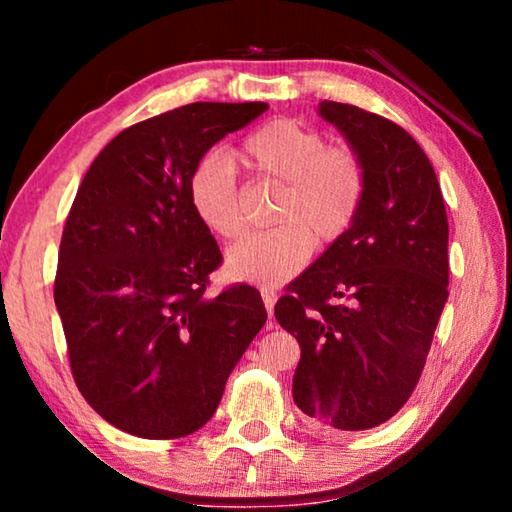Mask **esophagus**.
Here are the masks:
<instances>
[{
	"label": "esophagus",
	"instance_id": "esophagus-1",
	"mask_svg": "<svg viewBox=\"0 0 512 512\" xmlns=\"http://www.w3.org/2000/svg\"><path fill=\"white\" fill-rule=\"evenodd\" d=\"M261 298L265 303V310H268V317L272 319V312H275V303H277V293L265 286V289H261Z\"/></svg>",
	"mask_w": 512,
	"mask_h": 512
}]
</instances>
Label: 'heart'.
Here are the masks:
<instances>
[{"label": "heart", "mask_w": 512, "mask_h": 512, "mask_svg": "<svg viewBox=\"0 0 512 512\" xmlns=\"http://www.w3.org/2000/svg\"><path fill=\"white\" fill-rule=\"evenodd\" d=\"M240 158L256 177L282 184L272 216L282 226L233 244L226 272L240 282L282 284L307 263L312 242L328 247L352 228L366 195V170L352 149L328 146L321 132L286 118L251 132ZM188 202L216 237L242 230L235 167L221 153H209L195 165Z\"/></svg>", "instance_id": "1"}]
</instances>
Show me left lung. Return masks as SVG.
Here are the masks:
<instances>
[{"mask_svg":"<svg viewBox=\"0 0 512 512\" xmlns=\"http://www.w3.org/2000/svg\"><path fill=\"white\" fill-rule=\"evenodd\" d=\"M366 170L352 228L293 279L275 317L300 345L293 401L324 429L387 422L422 375L447 300V214L436 172L401 125L319 102Z\"/></svg>","mask_w":512,"mask_h":512,"instance_id":"left-lung-1","label":"left lung"}]
</instances>
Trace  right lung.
Listing matches in <instances>:
<instances>
[{"mask_svg":"<svg viewBox=\"0 0 512 512\" xmlns=\"http://www.w3.org/2000/svg\"><path fill=\"white\" fill-rule=\"evenodd\" d=\"M265 109L195 102L132 125L104 146L76 193L55 307L76 387L130 436L202 429L268 319L247 284L207 296L221 251L188 202L202 156Z\"/></svg>","mask_w":512,"mask_h":512,"instance_id":"add662e5","label":"right lung"}]
</instances>
